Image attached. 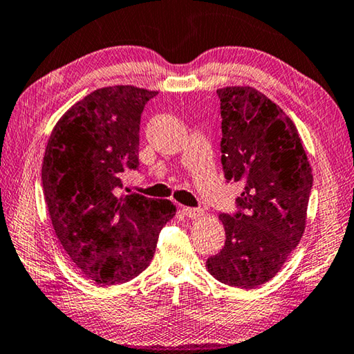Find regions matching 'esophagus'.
<instances>
[{
  "mask_svg": "<svg viewBox=\"0 0 354 354\" xmlns=\"http://www.w3.org/2000/svg\"><path fill=\"white\" fill-rule=\"evenodd\" d=\"M183 212L185 217H189V218H198L203 214H205V211L198 207H183Z\"/></svg>",
  "mask_w": 354,
  "mask_h": 354,
  "instance_id": "34e87169",
  "label": "esophagus"
}]
</instances>
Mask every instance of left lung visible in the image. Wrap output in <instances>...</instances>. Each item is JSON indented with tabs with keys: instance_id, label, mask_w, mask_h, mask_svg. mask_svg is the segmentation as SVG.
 Masks as SVG:
<instances>
[{
	"instance_id": "8db88e82",
	"label": "left lung",
	"mask_w": 354,
	"mask_h": 354,
	"mask_svg": "<svg viewBox=\"0 0 354 354\" xmlns=\"http://www.w3.org/2000/svg\"><path fill=\"white\" fill-rule=\"evenodd\" d=\"M221 165L242 183L239 212L220 214L225 247L206 262L220 283L256 289L284 266L306 227L313 169L292 120L250 86L218 88Z\"/></svg>"
}]
</instances>
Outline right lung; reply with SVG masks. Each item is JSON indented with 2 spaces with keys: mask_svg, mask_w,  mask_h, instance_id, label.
Instances as JSON below:
<instances>
[{
  "mask_svg": "<svg viewBox=\"0 0 354 354\" xmlns=\"http://www.w3.org/2000/svg\"><path fill=\"white\" fill-rule=\"evenodd\" d=\"M158 92L97 88L59 118L48 139L41 185L53 227L82 274L100 286L136 278L173 218L170 200L117 196L120 175L139 167L143 107Z\"/></svg>",
  "mask_w": 354,
  "mask_h": 354,
  "instance_id": "add662e5",
  "label": "right lung"
}]
</instances>
